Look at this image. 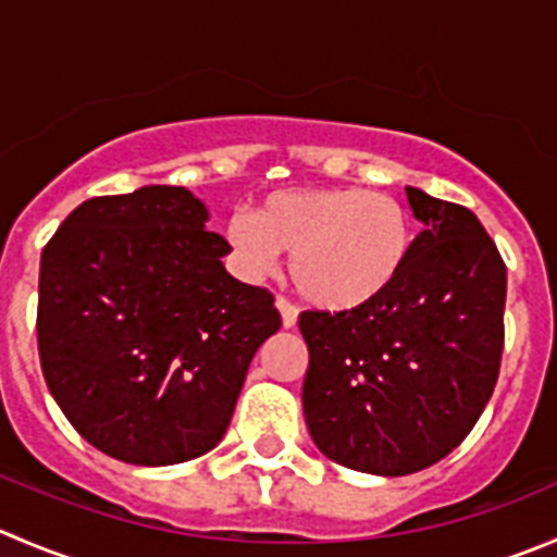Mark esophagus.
I'll return each instance as SVG.
<instances>
[{
  "label": "esophagus",
  "instance_id": "obj_1",
  "mask_svg": "<svg viewBox=\"0 0 557 557\" xmlns=\"http://www.w3.org/2000/svg\"><path fill=\"white\" fill-rule=\"evenodd\" d=\"M274 305H277L280 315H283V326L285 329L294 326L296 318H299V310H296V305H290V301L285 299V296H277V299H274Z\"/></svg>",
  "mask_w": 557,
  "mask_h": 557
}]
</instances>
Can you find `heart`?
Listing matches in <instances>:
<instances>
[{"label":"heart","mask_w":557,"mask_h":557,"mask_svg":"<svg viewBox=\"0 0 557 557\" xmlns=\"http://www.w3.org/2000/svg\"><path fill=\"white\" fill-rule=\"evenodd\" d=\"M231 261L261 280L290 252V280L310 305L343 312L386 294L413 250V220L403 201L356 187H305L263 198L225 220Z\"/></svg>","instance_id":"1"}]
</instances>
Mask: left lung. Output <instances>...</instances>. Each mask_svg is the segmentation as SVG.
<instances>
[{
  "mask_svg": "<svg viewBox=\"0 0 557 557\" xmlns=\"http://www.w3.org/2000/svg\"><path fill=\"white\" fill-rule=\"evenodd\" d=\"M428 228L397 283L356 310H305L301 403L329 460L408 476L466 441L504 354L506 263L471 209L405 187Z\"/></svg>",
  "mask_w": 557,
  "mask_h": 557,
  "instance_id": "obj_1",
  "label": "left lung"
}]
</instances>
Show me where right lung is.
I'll list each match as a JSON object with an SVG mask.
<instances>
[{
  "label": "right lung",
  "instance_id": "obj_1",
  "mask_svg": "<svg viewBox=\"0 0 557 557\" xmlns=\"http://www.w3.org/2000/svg\"><path fill=\"white\" fill-rule=\"evenodd\" d=\"M185 187L89 198L40 256L37 350L67 422L129 466L220 444L247 367L280 329L274 296L239 283Z\"/></svg>",
  "mask_w": 557,
  "mask_h": 557
}]
</instances>
